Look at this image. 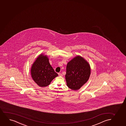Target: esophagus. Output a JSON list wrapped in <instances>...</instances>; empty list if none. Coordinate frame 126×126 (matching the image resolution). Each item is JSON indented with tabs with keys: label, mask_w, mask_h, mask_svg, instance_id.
<instances>
[{
	"label": "esophagus",
	"mask_w": 126,
	"mask_h": 126,
	"mask_svg": "<svg viewBox=\"0 0 126 126\" xmlns=\"http://www.w3.org/2000/svg\"><path fill=\"white\" fill-rule=\"evenodd\" d=\"M58 75H59V76H63L62 73H58Z\"/></svg>",
	"instance_id": "1"
}]
</instances>
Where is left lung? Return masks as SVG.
Wrapping results in <instances>:
<instances>
[{"mask_svg":"<svg viewBox=\"0 0 126 126\" xmlns=\"http://www.w3.org/2000/svg\"><path fill=\"white\" fill-rule=\"evenodd\" d=\"M65 79L67 87L78 90L88 81L90 75L88 63L80 56H76L67 63Z\"/></svg>","mask_w":126,"mask_h":126,"instance_id":"left-lung-1","label":"left lung"}]
</instances>
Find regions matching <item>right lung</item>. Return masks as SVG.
Segmentation results:
<instances>
[{"label": "right lung", "mask_w": 126, "mask_h": 126, "mask_svg": "<svg viewBox=\"0 0 126 126\" xmlns=\"http://www.w3.org/2000/svg\"><path fill=\"white\" fill-rule=\"evenodd\" d=\"M31 74L34 81L41 87H46L58 76L52 68L46 56L40 55L31 67Z\"/></svg>", "instance_id": "obj_1"}]
</instances>
